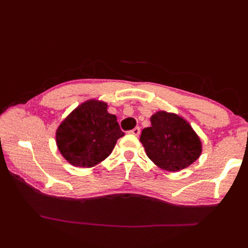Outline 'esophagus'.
<instances>
[{"mask_svg":"<svg viewBox=\"0 0 248 248\" xmlns=\"http://www.w3.org/2000/svg\"><path fill=\"white\" fill-rule=\"evenodd\" d=\"M130 133L132 135H135V136H139L140 133V129L139 127H135L133 130L130 131Z\"/></svg>","mask_w":248,"mask_h":248,"instance_id":"esophagus-1","label":"esophagus"}]
</instances>
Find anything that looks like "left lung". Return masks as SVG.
Here are the masks:
<instances>
[{
	"label": "left lung",
	"instance_id": "1",
	"mask_svg": "<svg viewBox=\"0 0 248 248\" xmlns=\"http://www.w3.org/2000/svg\"><path fill=\"white\" fill-rule=\"evenodd\" d=\"M150 123L151 127L141 131L140 140L147 156L162 170H184L202 155V140L181 116L159 110L151 116Z\"/></svg>",
	"mask_w": 248,
	"mask_h": 248
}]
</instances>
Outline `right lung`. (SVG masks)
<instances>
[{"label": "right lung", "mask_w": 248, "mask_h": 248, "mask_svg": "<svg viewBox=\"0 0 248 248\" xmlns=\"http://www.w3.org/2000/svg\"><path fill=\"white\" fill-rule=\"evenodd\" d=\"M124 133L117 117L108 112V103L91 99L78 105L56 130L61 155L77 167H93L112 154Z\"/></svg>", "instance_id": "obj_1"}]
</instances>
